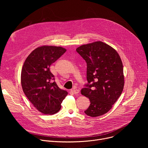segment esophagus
Returning <instances> with one entry per match:
<instances>
[{"label":"esophagus","instance_id":"esophagus-1","mask_svg":"<svg viewBox=\"0 0 148 148\" xmlns=\"http://www.w3.org/2000/svg\"><path fill=\"white\" fill-rule=\"evenodd\" d=\"M71 92H72L73 94H78V93L79 92V90L74 89V90H71Z\"/></svg>","mask_w":148,"mask_h":148}]
</instances>
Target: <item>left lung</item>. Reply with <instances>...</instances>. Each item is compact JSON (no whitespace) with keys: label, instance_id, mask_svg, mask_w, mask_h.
<instances>
[{"label":"left lung","instance_id":"1","mask_svg":"<svg viewBox=\"0 0 148 148\" xmlns=\"http://www.w3.org/2000/svg\"><path fill=\"white\" fill-rule=\"evenodd\" d=\"M87 62V84L81 94L90 101L84 111L91 117L108 112L122 94L124 86L123 64L117 51L102 41L84 45L76 49Z\"/></svg>","mask_w":148,"mask_h":148}]
</instances>
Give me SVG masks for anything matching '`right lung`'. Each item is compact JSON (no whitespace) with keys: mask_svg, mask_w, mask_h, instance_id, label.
<instances>
[{"mask_svg":"<svg viewBox=\"0 0 148 148\" xmlns=\"http://www.w3.org/2000/svg\"><path fill=\"white\" fill-rule=\"evenodd\" d=\"M66 51L61 47L43 46L34 50L26 59L21 73L23 91L40 112L51 115L61 109L68 92L54 81L50 67Z\"/></svg>","mask_w":148,"mask_h":148,"instance_id":"right-lung-1","label":"right lung"}]
</instances>
